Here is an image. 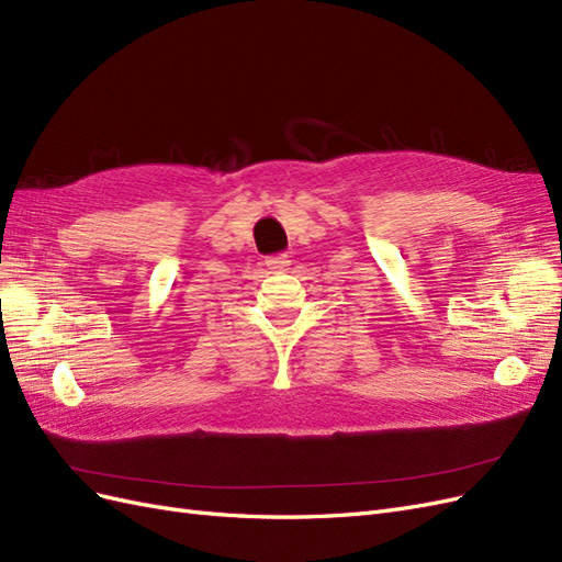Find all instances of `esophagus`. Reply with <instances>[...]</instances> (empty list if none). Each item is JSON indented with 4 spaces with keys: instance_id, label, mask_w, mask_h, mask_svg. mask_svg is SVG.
<instances>
[{
    "instance_id": "34e87169",
    "label": "esophagus",
    "mask_w": 562,
    "mask_h": 562,
    "mask_svg": "<svg viewBox=\"0 0 562 562\" xmlns=\"http://www.w3.org/2000/svg\"><path fill=\"white\" fill-rule=\"evenodd\" d=\"M265 265H267L271 271H283V269L291 267V255H288V252L271 255V258H267Z\"/></svg>"
}]
</instances>
